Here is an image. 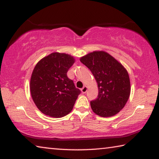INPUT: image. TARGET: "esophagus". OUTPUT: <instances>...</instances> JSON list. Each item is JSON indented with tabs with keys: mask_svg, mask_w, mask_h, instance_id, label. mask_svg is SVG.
<instances>
[{
	"mask_svg": "<svg viewBox=\"0 0 159 159\" xmlns=\"http://www.w3.org/2000/svg\"><path fill=\"white\" fill-rule=\"evenodd\" d=\"M87 90H88V88L86 87V86H84L83 88H81V92L83 94L85 93L86 92H87Z\"/></svg>",
	"mask_w": 159,
	"mask_h": 159,
	"instance_id": "1",
	"label": "esophagus"
}]
</instances>
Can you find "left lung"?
<instances>
[{"label":"left lung","instance_id":"8db88e82","mask_svg":"<svg viewBox=\"0 0 159 159\" xmlns=\"http://www.w3.org/2000/svg\"><path fill=\"white\" fill-rule=\"evenodd\" d=\"M98 83V98L90 102L93 112L102 117L118 114L128 102L130 94V78L119 61L104 51L98 50L80 57Z\"/></svg>","mask_w":159,"mask_h":159}]
</instances>
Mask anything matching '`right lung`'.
<instances>
[{"label":"right lung","instance_id":"1","mask_svg":"<svg viewBox=\"0 0 159 159\" xmlns=\"http://www.w3.org/2000/svg\"><path fill=\"white\" fill-rule=\"evenodd\" d=\"M75 62L73 56L52 52L41 59L35 66L30 80L32 99L43 114L61 118L73 109L80 90L67 71Z\"/></svg>","mask_w":159,"mask_h":159}]
</instances>
